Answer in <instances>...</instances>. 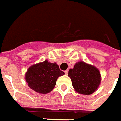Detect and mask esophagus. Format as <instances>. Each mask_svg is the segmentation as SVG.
I'll list each match as a JSON object with an SVG mask.
<instances>
[{
  "instance_id": "1",
  "label": "esophagus",
  "mask_w": 121,
  "mask_h": 121,
  "mask_svg": "<svg viewBox=\"0 0 121 121\" xmlns=\"http://www.w3.org/2000/svg\"><path fill=\"white\" fill-rule=\"evenodd\" d=\"M64 72H65V75L68 74V70H66V71H65Z\"/></svg>"
}]
</instances>
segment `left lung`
<instances>
[{
	"instance_id": "1",
	"label": "left lung",
	"mask_w": 121,
	"mask_h": 121,
	"mask_svg": "<svg viewBox=\"0 0 121 121\" xmlns=\"http://www.w3.org/2000/svg\"><path fill=\"white\" fill-rule=\"evenodd\" d=\"M68 76L71 78L75 91L79 94L91 95L101 83V73L97 67L84 61H78L70 69Z\"/></svg>"
}]
</instances>
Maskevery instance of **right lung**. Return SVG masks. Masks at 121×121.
Returning <instances> with one entry per match:
<instances>
[{"instance_id": "obj_1", "label": "right lung", "mask_w": 121, "mask_h": 121, "mask_svg": "<svg viewBox=\"0 0 121 121\" xmlns=\"http://www.w3.org/2000/svg\"><path fill=\"white\" fill-rule=\"evenodd\" d=\"M64 74L56 63L45 60L30 66L26 71L25 79L30 88L37 93L46 94L53 90L57 78Z\"/></svg>"}]
</instances>
